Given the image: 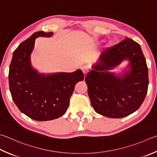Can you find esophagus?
I'll return each instance as SVG.
<instances>
[{"label":"esophagus","instance_id":"1","mask_svg":"<svg viewBox=\"0 0 157 157\" xmlns=\"http://www.w3.org/2000/svg\"><path fill=\"white\" fill-rule=\"evenodd\" d=\"M82 71H83L84 75H86V73L89 72L90 67L87 66V65H84V66L82 67Z\"/></svg>","mask_w":157,"mask_h":157}]
</instances>
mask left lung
<instances>
[{"instance_id": "8db88e82", "label": "left lung", "mask_w": 157, "mask_h": 157, "mask_svg": "<svg viewBox=\"0 0 157 157\" xmlns=\"http://www.w3.org/2000/svg\"><path fill=\"white\" fill-rule=\"evenodd\" d=\"M124 59L130 60V71L119 77L107 72ZM100 62L85 78L94 110L109 118H122L135 112L144 101L149 84L140 45L127 38L105 49Z\"/></svg>"}]
</instances>
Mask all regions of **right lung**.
Listing matches in <instances>:
<instances>
[{
    "label": "right lung",
    "mask_w": 157,
    "mask_h": 157,
    "mask_svg": "<svg viewBox=\"0 0 157 157\" xmlns=\"http://www.w3.org/2000/svg\"><path fill=\"white\" fill-rule=\"evenodd\" d=\"M52 32L37 31L13 51L9 71L10 90L22 113L36 121H49L66 113L78 82L84 79L81 70L44 75L31 68L30 55L37 37H49Z\"/></svg>",
    "instance_id": "1"
}]
</instances>
